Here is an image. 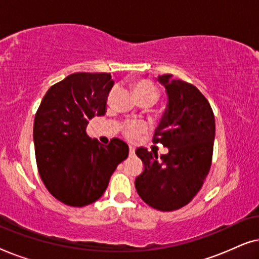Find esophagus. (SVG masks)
Wrapping results in <instances>:
<instances>
[{
	"label": "esophagus",
	"instance_id": "34e87169",
	"mask_svg": "<svg viewBox=\"0 0 259 259\" xmlns=\"http://www.w3.org/2000/svg\"><path fill=\"white\" fill-rule=\"evenodd\" d=\"M134 153H136V150H134V147L130 146V155L132 157V155H134Z\"/></svg>",
	"mask_w": 259,
	"mask_h": 259
}]
</instances>
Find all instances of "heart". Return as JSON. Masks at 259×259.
<instances>
[{"label": "heart", "mask_w": 259, "mask_h": 259, "mask_svg": "<svg viewBox=\"0 0 259 259\" xmlns=\"http://www.w3.org/2000/svg\"><path fill=\"white\" fill-rule=\"evenodd\" d=\"M133 92L136 98L138 99V101L140 100H151L155 102L159 98V91L158 88L154 86L153 83L148 82V81L141 80L138 81L133 84ZM144 123H133V125H128L125 127L123 132H125V136L130 139H136L138 137V134L140 132L145 131Z\"/></svg>", "instance_id": "obj_1"}]
</instances>
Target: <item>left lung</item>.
Returning <instances> with one entry per match:
<instances>
[{"mask_svg": "<svg viewBox=\"0 0 259 259\" xmlns=\"http://www.w3.org/2000/svg\"><path fill=\"white\" fill-rule=\"evenodd\" d=\"M165 87L167 105L154 132V143L168 148L167 154L138 148L144 171L136 179L141 199L159 211H173L189 204L203 186L211 167L215 133L214 115L206 98L193 84L155 77Z\"/></svg>", "mask_w": 259, "mask_h": 259, "instance_id": "8db88e82", "label": "left lung"}]
</instances>
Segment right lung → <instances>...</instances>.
I'll list each match as a JSON object with an SVG mask.
<instances>
[{
	"instance_id": "add662e5",
	"label": "right lung",
	"mask_w": 259,
	"mask_h": 259,
	"mask_svg": "<svg viewBox=\"0 0 259 259\" xmlns=\"http://www.w3.org/2000/svg\"><path fill=\"white\" fill-rule=\"evenodd\" d=\"M114 81L107 73H74L49 88L34 120L38 173L47 190L69 206H86L107 189L116 166L128 157V145L92 140L86 127L105 115Z\"/></svg>"
}]
</instances>
